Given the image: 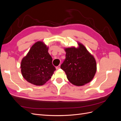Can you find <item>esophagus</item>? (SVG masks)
<instances>
[{
  "label": "esophagus",
  "mask_w": 121,
  "mask_h": 121,
  "mask_svg": "<svg viewBox=\"0 0 121 121\" xmlns=\"http://www.w3.org/2000/svg\"><path fill=\"white\" fill-rule=\"evenodd\" d=\"M60 65H58V66H57V67H56V69H59L60 68Z\"/></svg>",
  "instance_id": "1"
}]
</instances>
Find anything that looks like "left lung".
I'll return each instance as SVG.
<instances>
[{
    "label": "left lung",
    "mask_w": 121,
    "mask_h": 121,
    "mask_svg": "<svg viewBox=\"0 0 121 121\" xmlns=\"http://www.w3.org/2000/svg\"><path fill=\"white\" fill-rule=\"evenodd\" d=\"M79 47L67 48L65 58L60 68L67 75L69 81L76 86H82L90 82L96 71V61L83 44Z\"/></svg>",
    "instance_id": "obj_1"
}]
</instances>
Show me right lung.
<instances>
[{
    "label": "right lung",
    "mask_w": 121,
    "mask_h": 121,
    "mask_svg": "<svg viewBox=\"0 0 121 121\" xmlns=\"http://www.w3.org/2000/svg\"><path fill=\"white\" fill-rule=\"evenodd\" d=\"M48 47L42 42L35 43L21 62V72L27 81L35 85H43L52 78L56 68Z\"/></svg>",
    "instance_id": "add662e5"
}]
</instances>
